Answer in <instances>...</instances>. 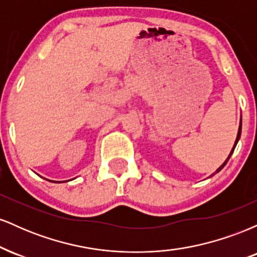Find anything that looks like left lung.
Instances as JSON below:
<instances>
[{
	"instance_id": "obj_1",
	"label": "left lung",
	"mask_w": 257,
	"mask_h": 257,
	"mask_svg": "<svg viewBox=\"0 0 257 257\" xmlns=\"http://www.w3.org/2000/svg\"><path fill=\"white\" fill-rule=\"evenodd\" d=\"M240 134H241V120H240V125H239V129H238V135H237V139H235V143H234V146H233V149H232V151H231V153H229L228 158H227V159H226V161H225V163H223V164H222V166H221V167L219 168V169H217V170H216V172H215V173H219V172H220V170H221V169H222V168L226 166V163H227V162H228V159H229V157H231V156H232V153H233V151H234V149H235V145H237L238 140H239V138H240ZM215 173H214V174H215ZM214 174H213V175H214Z\"/></svg>"
}]
</instances>
